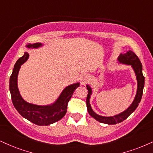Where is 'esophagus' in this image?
<instances>
[{"instance_id": "esophagus-1", "label": "esophagus", "mask_w": 153, "mask_h": 153, "mask_svg": "<svg viewBox=\"0 0 153 153\" xmlns=\"http://www.w3.org/2000/svg\"><path fill=\"white\" fill-rule=\"evenodd\" d=\"M89 79V76L88 74H83L82 77H81V82L82 84H85L86 82Z\"/></svg>"}]
</instances>
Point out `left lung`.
I'll return each instance as SVG.
<instances>
[{
    "mask_svg": "<svg viewBox=\"0 0 153 153\" xmlns=\"http://www.w3.org/2000/svg\"><path fill=\"white\" fill-rule=\"evenodd\" d=\"M118 60L121 64L131 65L133 69V70H134L135 76H136L137 82L136 95H135L134 100H133V101L132 102L128 108L126 109L123 112L117 115H115L114 116L107 117L99 116V115L97 114L92 110L91 105H90V98H91L92 94V90L91 86L86 85V88L88 89V95L87 98H86V106H87L88 114H90V116L93 117L94 119L98 120L100 123L108 124V125H114V124L119 123L122 122L123 120H126L137 108V107L139 105V103L141 101L143 88H144L145 84V77L143 74L142 64H141L139 58L137 57L134 52H132L131 50H129L124 54L121 53L118 57Z\"/></svg>",
    "mask_w": 153,
    "mask_h": 153,
    "instance_id": "8db88e82",
    "label": "left lung"
}]
</instances>
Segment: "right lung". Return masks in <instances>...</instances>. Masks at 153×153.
Returning a JSON list of instances; mask_svg holds the SVG:
<instances>
[{"label": "right lung", "mask_w": 153, "mask_h": 153, "mask_svg": "<svg viewBox=\"0 0 153 153\" xmlns=\"http://www.w3.org/2000/svg\"><path fill=\"white\" fill-rule=\"evenodd\" d=\"M42 46L40 42L27 44L26 48H39ZM29 58L27 52L19 58L16 62L13 73L10 77V91L13 105L18 112L23 118L38 126H48L54 123L65 116L67 113V105L74 91L80 85L79 83H75L67 86L62 91L58 99L53 103L47 105H38L27 103L22 99L18 87V76L20 67Z\"/></svg>", "instance_id": "obj_1"}]
</instances>
